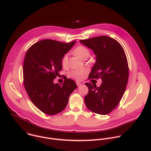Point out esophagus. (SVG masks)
<instances>
[{
	"mask_svg": "<svg viewBox=\"0 0 151 151\" xmlns=\"http://www.w3.org/2000/svg\"><path fill=\"white\" fill-rule=\"evenodd\" d=\"M76 85H77L78 86H81V83H80V82L77 81V82H76Z\"/></svg>",
	"mask_w": 151,
	"mask_h": 151,
	"instance_id": "obj_1",
	"label": "esophagus"
}]
</instances>
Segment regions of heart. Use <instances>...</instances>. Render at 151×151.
<instances>
[{"mask_svg": "<svg viewBox=\"0 0 151 151\" xmlns=\"http://www.w3.org/2000/svg\"><path fill=\"white\" fill-rule=\"evenodd\" d=\"M73 53L78 57L84 60H87L90 55L89 50L84 46H79L76 47L73 51ZM61 64L63 67L67 66L68 64V55L67 54L64 55L62 58ZM86 73L87 71L85 69L81 68V69L72 70L69 73V76L76 80H81L84 78Z\"/></svg>", "mask_w": 151, "mask_h": 151, "instance_id": "obj_1", "label": "heart"}]
</instances>
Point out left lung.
Here are the masks:
<instances>
[{
  "label": "left lung",
  "mask_w": 151,
  "mask_h": 151,
  "mask_svg": "<svg viewBox=\"0 0 151 151\" xmlns=\"http://www.w3.org/2000/svg\"><path fill=\"white\" fill-rule=\"evenodd\" d=\"M80 42L96 55L89 79L101 78L102 82L98 87L85 84L88 88L85 104L94 113L109 114L119 104L128 83L129 68L125 51L117 41L108 36L81 40Z\"/></svg>",
  "instance_id": "1"
}]
</instances>
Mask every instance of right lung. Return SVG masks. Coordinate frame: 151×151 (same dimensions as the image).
I'll return each mask as SVG.
<instances>
[{
	"label": "right lung",
	"instance_id": "right-lung-1",
	"mask_svg": "<svg viewBox=\"0 0 151 151\" xmlns=\"http://www.w3.org/2000/svg\"><path fill=\"white\" fill-rule=\"evenodd\" d=\"M75 43L43 40L34 44L26 53L23 66L25 90L34 105L46 114L63 111L70 95L77 88L75 82L68 78L62 86L53 83L62 69V58Z\"/></svg>",
	"mask_w": 151,
	"mask_h": 151
}]
</instances>
